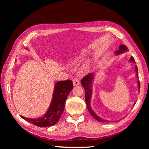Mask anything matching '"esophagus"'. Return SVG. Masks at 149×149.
<instances>
[{
  "instance_id": "esophagus-1",
  "label": "esophagus",
  "mask_w": 149,
  "mask_h": 149,
  "mask_svg": "<svg viewBox=\"0 0 149 149\" xmlns=\"http://www.w3.org/2000/svg\"><path fill=\"white\" fill-rule=\"evenodd\" d=\"M73 83L74 86H78L80 83L79 82V79L78 78H74L73 79Z\"/></svg>"
}]
</instances>
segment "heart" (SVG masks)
Returning a JSON list of instances; mask_svg holds the SVG:
<instances>
[{
	"instance_id": "1",
	"label": "heart",
	"mask_w": 149,
	"mask_h": 149,
	"mask_svg": "<svg viewBox=\"0 0 149 149\" xmlns=\"http://www.w3.org/2000/svg\"><path fill=\"white\" fill-rule=\"evenodd\" d=\"M79 57H78V58H77V59H76V60H78V59H79Z\"/></svg>"
}]
</instances>
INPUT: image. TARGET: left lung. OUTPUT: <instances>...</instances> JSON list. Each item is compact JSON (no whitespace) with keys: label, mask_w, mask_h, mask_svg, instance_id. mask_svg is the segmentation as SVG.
Instances as JSON below:
<instances>
[{"label":"left lung","mask_w":149,"mask_h":149,"mask_svg":"<svg viewBox=\"0 0 149 149\" xmlns=\"http://www.w3.org/2000/svg\"><path fill=\"white\" fill-rule=\"evenodd\" d=\"M128 49L127 47H126L124 45H121L119 46V49L118 51H116L115 53L116 55H120V54L123 53L125 52L126 51H127ZM130 61L131 63H135V60L134 58L131 56V58H130ZM135 71H136V76H137V78L139 77V74H138V68L137 66H135ZM94 73H89L87 75H86L84 77L81 81V83L84 89V91H85V101L86 103V106L89 112V113L91 114V115L93 117V118L96 119L99 122H102V123H107L108 120H106L105 119H103L101 118L100 117H99L97 115H96L95 113H94V111H93L92 108L91 107V96H92V84L94 80ZM137 84H138V87L140 91V81L139 80H137Z\"/></svg>","instance_id":"left-lung-1"}]
</instances>
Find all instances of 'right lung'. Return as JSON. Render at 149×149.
Returning <instances> with one entry per match:
<instances>
[{"label": "right lung", "instance_id": "obj_1", "mask_svg": "<svg viewBox=\"0 0 149 149\" xmlns=\"http://www.w3.org/2000/svg\"><path fill=\"white\" fill-rule=\"evenodd\" d=\"M73 82L70 79L56 82L54 88L50 106L46 114L38 119L26 118L25 117L20 116L21 118L40 127L55 125L59 120L64 111L66 100L73 88Z\"/></svg>", "mask_w": 149, "mask_h": 149}]
</instances>
